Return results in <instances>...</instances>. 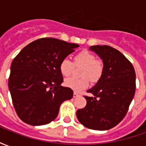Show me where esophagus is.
Here are the masks:
<instances>
[{
  "label": "esophagus",
  "mask_w": 146,
  "mask_h": 146,
  "mask_svg": "<svg viewBox=\"0 0 146 146\" xmlns=\"http://www.w3.org/2000/svg\"><path fill=\"white\" fill-rule=\"evenodd\" d=\"M80 95L77 94V93H76V92H74L73 93V98H77V97H79Z\"/></svg>",
  "instance_id": "esophagus-1"
}]
</instances>
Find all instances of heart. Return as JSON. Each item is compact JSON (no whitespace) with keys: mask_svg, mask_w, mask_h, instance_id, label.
Instances as JSON below:
<instances>
[{"mask_svg":"<svg viewBox=\"0 0 146 146\" xmlns=\"http://www.w3.org/2000/svg\"><path fill=\"white\" fill-rule=\"evenodd\" d=\"M74 64L76 66H82L84 68L80 73L81 78L70 77L65 80V85L74 92H80L86 89L89 85V78L92 82H96L101 77L103 71V65L100 61L91 52L84 51L80 52L74 57ZM74 68V65L69 59L64 58L61 62L59 69L64 76H70Z\"/></svg>","mask_w":146,"mask_h":146,"instance_id":"obj_1","label":"heart"}]
</instances>
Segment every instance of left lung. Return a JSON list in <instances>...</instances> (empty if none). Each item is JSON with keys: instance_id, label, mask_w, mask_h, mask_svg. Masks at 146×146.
Here are the masks:
<instances>
[{"instance_id": "1", "label": "left lung", "mask_w": 146, "mask_h": 146, "mask_svg": "<svg viewBox=\"0 0 146 146\" xmlns=\"http://www.w3.org/2000/svg\"><path fill=\"white\" fill-rule=\"evenodd\" d=\"M95 52L103 62L101 77L84 96L87 105L76 111L80 123L88 128L106 131L119 123L127 113L135 93L136 75L132 64L123 54L107 45H95Z\"/></svg>"}]
</instances>
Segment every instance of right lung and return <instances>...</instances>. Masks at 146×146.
Wrapping results in <instances>:
<instances>
[{"mask_svg": "<svg viewBox=\"0 0 146 146\" xmlns=\"http://www.w3.org/2000/svg\"><path fill=\"white\" fill-rule=\"evenodd\" d=\"M55 38H41L23 48L11 65L8 88L15 112L24 123L44 125L57 117L61 104L73 98L59 66L78 48Z\"/></svg>", "mask_w": 146, "mask_h": 146, "instance_id": "1", "label": "right lung"}]
</instances>
